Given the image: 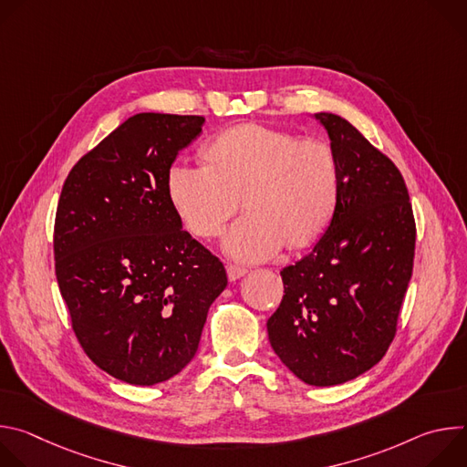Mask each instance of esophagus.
I'll return each mask as SVG.
<instances>
[{
  "mask_svg": "<svg viewBox=\"0 0 467 467\" xmlns=\"http://www.w3.org/2000/svg\"><path fill=\"white\" fill-rule=\"evenodd\" d=\"M245 274H247V270L244 268V265H236V264H229L227 265V277H229V281H238Z\"/></svg>",
  "mask_w": 467,
  "mask_h": 467,
  "instance_id": "esophagus-1",
  "label": "esophagus"
}]
</instances>
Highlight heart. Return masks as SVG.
I'll use <instances>...</instances> for the list:
<instances>
[{"instance_id": "1", "label": "heart", "mask_w": 467, "mask_h": 467, "mask_svg": "<svg viewBox=\"0 0 467 467\" xmlns=\"http://www.w3.org/2000/svg\"><path fill=\"white\" fill-rule=\"evenodd\" d=\"M207 164L175 162L168 170L170 202L188 231L214 238L240 209L225 251L245 262L274 256L285 244H314L335 214L338 159L321 139L242 123L225 129L203 150Z\"/></svg>"}]
</instances>
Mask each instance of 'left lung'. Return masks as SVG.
<instances>
[{"label":"left lung","mask_w":467,"mask_h":467,"mask_svg":"<svg viewBox=\"0 0 467 467\" xmlns=\"http://www.w3.org/2000/svg\"><path fill=\"white\" fill-rule=\"evenodd\" d=\"M314 116L338 159V202L314 249L283 268L285 296L268 337L297 379L335 386L371 369L393 342L416 222L397 166L342 116Z\"/></svg>","instance_id":"8db88e82"}]
</instances>
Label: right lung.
<instances>
[{
    "label": "right lung",
    "mask_w": 467,
    "mask_h": 467,
    "mask_svg": "<svg viewBox=\"0 0 467 467\" xmlns=\"http://www.w3.org/2000/svg\"><path fill=\"white\" fill-rule=\"evenodd\" d=\"M203 116L140 112L64 181L55 275L87 357L118 380L153 386L195 355L223 264L182 229L166 179Z\"/></svg>",
    "instance_id": "1"
}]
</instances>
